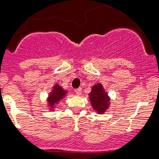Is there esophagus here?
Instances as JSON below:
<instances>
[{
  "mask_svg": "<svg viewBox=\"0 0 159 159\" xmlns=\"http://www.w3.org/2000/svg\"><path fill=\"white\" fill-rule=\"evenodd\" d=\"M74 92H75V93H76L77 95H81V88H78V89H74Z\"/></svg>",
  "mask_w": 159,
  "mask_h": 159,
  "instance_id": "obj_1",
  "label": "esophagus"
}]
</instances>
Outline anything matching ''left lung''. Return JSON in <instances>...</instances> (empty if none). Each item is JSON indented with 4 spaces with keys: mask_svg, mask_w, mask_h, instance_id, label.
<instances>
[{
    "mask_svg": "<svg viewBox=\"0 0 159 159\" xmlns=\"http://www.w3.org/2000/svg\"><path fill=\"white\" fill-rule=\"evenodd\" d=\"M89 95L93 108L97 111V113L102 114L105 112L109 105L110 99L101 83L93 85Z\"/></svg>",
    "mask_w": 159,
    "mask_h": 159,
    "instance_id": "left-lung-1",
    "label": "left lung"
}]
</instances>
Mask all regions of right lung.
I'll use <instances>...</instances> for the list:
<instances>
[{"mask_svg": "<svg viewBox=\"0 0 159 159\" xmlns=\"http://www.w3.org/2000/svg\"><path fill=\"white\" fill-rule=\"evenodd\" d=\"M66 94V91L64 90L60 85H58V84L54 85L53 90L48 98V104L51 108V110H53L52 108H55V104H57L60 100H62L65 97Z\"/></svg>", "mask_w": 159, "mask_h": 159, "instance_id": "right-lung-1", "label": "right lung"}]
</instances>
